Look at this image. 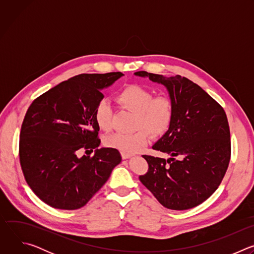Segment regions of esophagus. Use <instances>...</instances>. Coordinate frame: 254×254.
I'll use <instances>...</instances> for the list:
<instances>
[{
  "label": "esophagus",
  "instance_id": "34e87169",
  "mask_svg": "<svg viewBox=\"0 0 254 254\" xmlns=\"http://www.w3.org/2000/svg\"><path fill=\"white\" fill-rule=\"evenodd\" d=\"M130 157H132V155H131V154H127V153H122V158H123L124 160H126V159H128V158H130Z\"/></svg>",
  "mask_w": 254,
  "mask_h": 254
}]
</instances>
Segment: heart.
<instances>
[{
  "label": "heart",
  "mask_w": 254,
  "mask_h": 254,
  "mask_svg": "<svg viewBox=\"0 0 254 254\" xmlns=\"http://www.w3.org/2000/svg\"><path fill=\"white\" fill-rule=\"evenodd\" d=\"M117 101L127 110L135 114L132 132H115L104 138L106 147L132 154L146 146L149 132L154 136L164 134L170 127L174 118V100L165 93L155 92L138 84H129L117 94ZM94 121L103 131L113 127V107L106 99H100L93 113Z\"/></svg>",
  "instance_id": "obj_1"
}]
</instances>
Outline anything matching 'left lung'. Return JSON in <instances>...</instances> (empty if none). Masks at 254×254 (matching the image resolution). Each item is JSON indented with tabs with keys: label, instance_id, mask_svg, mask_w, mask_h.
Instances as JSON below:
<instances>
[{
	"label": "left lung",
	"instance_id": "1",
	"mask_svg": "<svg viewBox=\"0 0 254 254\" xmlns=\"http://www.w3.org/2000/svg\"><path fill=\"white\" fill-rule=\"evenodd\" d=\"M134 74L164 84L175 106L168 131L153 146L171 158L143 155L149 169L139 181L168 209L196 207L219 187L230 162V130L223 107L186 77L147 71Z\"/></svg>",
	"mask_w": 254,
	"mask_h": 254
}]
</instances>
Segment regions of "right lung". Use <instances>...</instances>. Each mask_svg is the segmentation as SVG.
<instances>
[{
	"mask_svg": "<svg viewBox=\"0 0 254 254\" xmlns=\"http://www.w3.org/2000/svg\"><path fill=\"white\" fill-rule=\"evenodd\" d=\"M122 72L79 74L36 98L25 115L19 158L25 180L39 199L63 210H76L105 184L122 162L113 148L97 149L99 127L93 117L101 89ZM96 150L93 157L77 155Z\"/></svg>",
	"mask_w": 254,
	"mask_h": 254,
	"instance_id": "right-lung-1",
	"label": "right lung"
}]
</instances>
